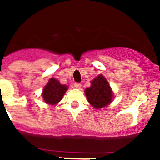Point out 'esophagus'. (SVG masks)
<instances>
[{"label": "esophagus", "instance_id": "esophagus-1", "mask_svg": "<svg viewBox=\"0 0 160 160\" xmlns=\"http://www.w3.org/2000/svg\"><path fill=\"white\" fill-rule=\"evenodd\" d=\"M73 86H74V87H75V88H78V89H80L82 87L81 83H79V82H75Z\"/></svg>", "mask_w": 160, "mask_h": 160}]
</instances>
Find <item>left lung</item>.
<instances>
[{
	"mask_svg": "<svg viewBox=\"0 0 160 160\" xmlns=\"http://www.w3.org/2000/svg\"><path fill=\"white\" fill-rule=\"evenodd\" d=\"M85 94L90 105L96 109L107 107L113 98L110 84L102 74L98 75L91 81V86L85 90Z\"/></svg>",
	"mask_w": 160,
	"mask_h": 160,
	"instance_id": "left-lung-1",
	"label": "left lung"
}]
</instances>
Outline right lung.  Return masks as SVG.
<instances>
[{"label": "right lung", "instance_id": "right-lung-1", "mask_svg": "<svg viewBox=\"0 0 160 160\" xmlns=\"http://www.w3.org/2000/svg\"><path fill=\"white\" fill-rule=\"evenodd\" d=\"M68 87L66 85H62L58 80L50 78L49 82L44 87L42 97L44 102L49 105H55L62 99Z\"/></svg>", "mask_w": 160, "mask_h": 160}]
</instances>
